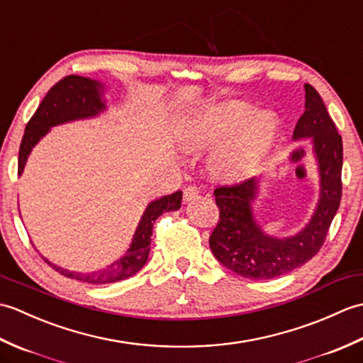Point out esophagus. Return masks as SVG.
I'll return each instance as SVG.
<instances>
[{
	"label": "esophagus",
	"instance_id": "34e87169",
	"mask_svg": "<svg viewBox=\"0 0 363 363\" xmlns=\"http://www.w3.org/2000/svg\"><path fill=\"white\" fill-rule=\"evenodd\" d=\"M198 195H199V190H198L196 186H189V187L184 189V201H186V203L198 198Z\"/></svg>",
	"mask_w": 363,
	"mask_h": 363
}]
</instances>
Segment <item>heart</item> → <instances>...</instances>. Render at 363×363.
Returning a JSON list of instances; mask_svg holds the SVG:
<instances>
[{"mask_svg":"<svg viewBox=\"0 0 363 363\" xmlns=\"http://www.w3.org/2000/svg\"><path fill=\"white\" fill-rule=\"evenodd\" d=\"M252 111L242 104H221L196 118L184 130L182 143L190 150L206 148L235 134L215 159V168L221 173H237L243 165L272 142L276 121L268 113H260L250 121Z\"/></svg>","mask_w":363,"mask_h":363,"instance_id":"b5f03b06","label":"heart"}]
</instances>
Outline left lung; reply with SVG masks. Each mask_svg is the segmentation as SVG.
<instances>
[{
	"instance_id": "left-lung-1",
	"label": "left lung",
	"mask_w": 363,
	"mask_h": 363,
	"mask_svg": "<svg viewBox=\"0 0 363 363\" xmlns=\"http://www.w3.org/2000/svg\"><path fill=\"white\" fill-rule=\"evenodd\" d=\"M307 137H312L318 157L321 196L317 212L298 235L279 240L262 234L250 207L256 194L254 177L215 189L220 220L209 245L213 256L230 272L250 279H273L304 265L321 250L342 199L343 143L320 94L311 84H306V111L293 133V138Z\"/></svg>"
}]
</instances>
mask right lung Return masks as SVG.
<instances>
[{"mask_svg": "<svg viewBox=\"0 0 363 363\" xmlns=\"http://www.w3.org/2000/svg\"><path fill=\"white\" fill-rule=\"evenodd\" d=\"M99 87L101 86L96 81L76 74L65 76V78L54 84L26 125L18 152V174H21L23 168H25L26 159L33 146L40 140V137L48 133L51 126L76 118L94 117V115L104 109V101L101 99V95H99ZM181 199L182 191L179 190L152 201L143 213L140 225H138L134 234L133 245H130L128 252L120 260L101 269V272L74 273L57 265H52L46 259L43 260L51 268L56 269L57 273L70 277V279L87 284H111L126 279V277L135 274L146 264L151 248L154 223H156L162 213L179 209Z\"/></svg>", "mask_w": 363, "mask_h": 363, "instance_id": "1", "label": "right lung"}]
</instances>
